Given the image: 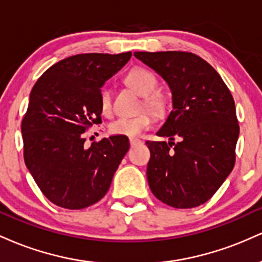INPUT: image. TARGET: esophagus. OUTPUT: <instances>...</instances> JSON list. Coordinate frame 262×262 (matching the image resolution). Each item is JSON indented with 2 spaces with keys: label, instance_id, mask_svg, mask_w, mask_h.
Wrapping results in <instances>:
<instances>
[{
  "label": "esophagus",
  "instance_id": "34e87169",
  "mask_svg": "<svg viewBox=\"0 0 262 262\" xmlns=\"http://www.w3.org/2000/svg\"><path fill=\"white\" fill-rule=\"evenodd\" d=\"M129 143H130L132 146H134V145H137V144L141 143V140L138 139V138H130V139H129Z\"/></svg>",
  "mask_w": 262,
  "mask_h": 262
}]
</instances>
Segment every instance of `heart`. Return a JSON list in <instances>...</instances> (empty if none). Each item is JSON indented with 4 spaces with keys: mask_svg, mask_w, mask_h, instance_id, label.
<instances>
[{
    "mask_svg": "<svg viewBox=\"0 0 262 262\" xmlns=\"http://www.w3.org/2000/svg\"><path fill=\"white\" fill-rule=\"evenodd\" d=\"M127 83L135 92L144 97V103L155 114H162L166 110V100L159 92H154L158 81L154 74L143 68L133 69L125 77ZM100 108L104 116H111L113 112L112 93L108 87H103L100 95ZM154 124V116L149 112H143L135 117H121L110 124L112 134L123 137H137L143 130H146Z\"/></svg>",
    "mask_w": 262,
    "mask_h": 262,
    "instance_id": "heart-1",
    "label": "heart"
}]
</instances>
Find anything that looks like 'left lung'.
Listing matches in <instances>:
<instances>
[{"mask_svg": "<svg viewBox=\"0 0 262 262\" xmlns=\"http://www.w3.org/2000/svg\"><path fill=\"white\" fill-rule=\"evenodd\" d=\"M134 56L160 75L172 95V111L156 133L169 143H145L149 187L167 206H201L235 164L239 124L233 96L217 71L192 53L135 52Z\"/></svg>", "mask_w": 262, "mask_h": 262, "instance_id": "1", "label": "left lung"}]
</instances>
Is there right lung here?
I'll use <instances>...</instances> for the list:
<instances>
[{
    "label": "right lung",
    "mask_w": 262,
    "mask_h": 262,
    "mask_svg": "<svg viewBox=\"0 0 262 262\" xmlns=\"http://www.w3.org/2000/svg\"><path fill=\"white\" fill-rule=\"evenodd\" d=\"M132 53L69 56L39 77L22 121L27 169L50 202L82 209L102 200L129 150V139L111 135L85 146L83 133L101 123L100 95Z\"/></svg>",
    "instance_id": "add662e5"
}]
</instances>
